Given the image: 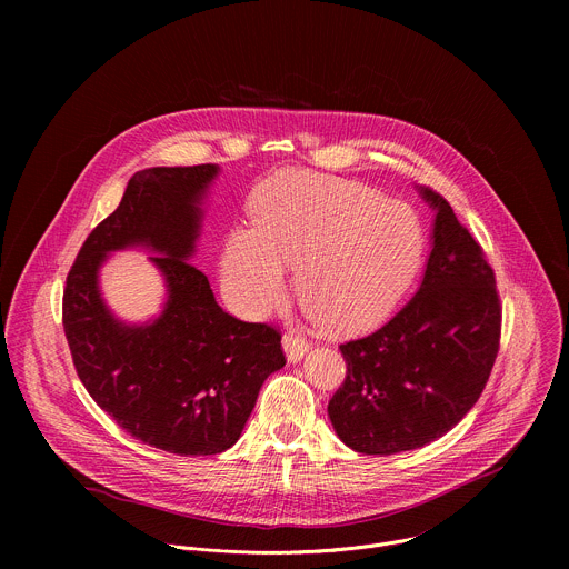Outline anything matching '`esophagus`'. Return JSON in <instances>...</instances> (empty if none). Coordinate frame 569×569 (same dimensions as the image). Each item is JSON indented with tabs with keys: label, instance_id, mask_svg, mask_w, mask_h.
<instances>
[{
	"label": "esophagus",
	"instance_id": "34e87169",
	"mask_svg": "<svg viewBox=\"0 0 569 569\" xmlns=\"http://www.w3.org/2000/svg\"><path fill=\"white\" fill-rule=\"evenodd\" d=\"M281 345H283L288 362H299L306 356V351H308V342L299 333H286Z\"/></svg>",
	"mask_w": 569,
	"mask_h": 569
}]
</instances>
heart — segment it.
<instances>
[{
	"label": "heart",
	"instance_id": "obj_1",
	"mask_svg": "<svg viewBox=\"0 0 569 569\" xmlns=\"http://www.w3.org/2000/svg\"><path fill=\"white\" fill-rule=\"evenodd\" d=\"M252 229L227 236L220 277L231 301L263 315L288 292L331 331L373 327L410 288L423 257V227L412 207L358 182L281 171L250 198Z\"/></svg>",
	"mask_w": 569,
	"mask_h": 569
}]
</instances>
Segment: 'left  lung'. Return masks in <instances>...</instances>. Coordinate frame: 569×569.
Here are the masks:
<instances>
[{
	"label": "left lung",
	"instance_id": "8db88e82",
	"mask_svg": "<svg viewBox=\"0 0 569 569\" xmlns=\"http://www.w3.org/2000/svg\"><path fill=\"white\" fill-rule=\"evenodd\" d=\"M432 250L417 295L376 333L340 345L347 378L329 402L338 437L362 455L423 448L481 396L500 349L493 268L432 189Z\"/></svg>",
	"mask_w": 569,
	"mask_h": 569
}]
</instances>
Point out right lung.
Returning a JSON list of instances; mask_svg holds the SVG:
<instances>
[{
  "instance_id": "right-lung-1",
  "label": "right lung",
  "mask_w": 569,
  "mask_h": 569,
  "mask_svg": "<svg viewBox=\"0 0 569 569\" xmlns=\"http://www.w3.org/2000/svg\"><path fill=\"white\" fill-rule=\"evenodd\" d=\"M216 164L154 167L130 178L119 207L88 236L67 274L62 327L80 382L134 439L173 455H218L246 428L261 385L286 365L268 323L224 312L189 263ZM141 247L168 286L162 312L128 325L104 303L98 272Z\"/></svg>"
}]
</instances>
